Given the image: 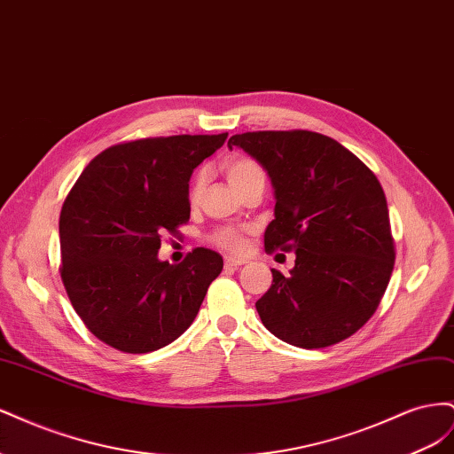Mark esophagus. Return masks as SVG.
<instances>
[{
	"instance_id": "obj_1",
	"label": "esophagus",
	"mask_w": 454,
	"mask_h": 454,
	"mask_svg": "<svg viewBox=\"0 0 454 454\" xmlns=\"http://www.w3.org/2000/svg\"><path fill=\"white\" fill-rule=\"evenodd\" d=\"M246 263V259H239V257H225V267L227 269H239Z\"/></svg>"
}]
</instances>
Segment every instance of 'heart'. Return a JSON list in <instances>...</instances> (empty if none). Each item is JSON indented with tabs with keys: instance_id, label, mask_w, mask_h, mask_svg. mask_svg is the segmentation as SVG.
<instances>
[{
	"instance_id": "b5f03b06",
	"label": "heart",
	"mask_w": 454,
	"mask_h": 454,
	"mask_svg": "<svg viewBox=\"0 0 454 454\" xmlns=\"http://www.w3.org/2000/svg\"><path fill=\"white\" fill-rule=\"evenodd\" d=\"M225 174H227V180L229 184L235 187V191L246 189L248 185H252L254 182L263 180V172H261L259 164L250 159V157H232L225 162L223 167ZM206 182V172L200 170L195 174L193 182H191L189 187V200L191 202H199L200 195H202V187ZM212 244H215L217 248H222L225 252H232V254H239L244 252L246 244H248V237H246V231L244 229H237V227H222L217 229L214 235L210 237Z\"/></svg>"
}]
</instances>
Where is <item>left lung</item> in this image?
Masks as SVG:
<instances>
[{
  "label": "left lung",
  "mask_w": 454,
  "mask_h": 454,
  "mask_svg": "<svg viewBox=\"0 0 454 454\" xmlns=\"http://www.w3.org/2000/svg\"><path fill=\"white\" fill-rule=\"evenodd\" d=\"M227 145L244 149L270 177L277 204L265 252H295L287 277L272 269V286L255 303L261 322L299 348L348 339L375 314L395 259L377 176L310 130L244 132Z\"/></svg>",
  "instance_id": "1"
}]
</instances>
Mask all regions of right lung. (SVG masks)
Instances as JSON below:
<instances>
[{
  "instance_id": "add662e5",
  "label": "right lung",
  "mask_w": 454,
  "mask_h": 454,
  "mask_svg": "<svg viewBox=\"0 0 454 454\" xmlns=\"http://www.w3.org/2000/svg\"><path fill=\"white\" fill-rule=\"evenodd\" d=\"M227 140L180 134L117 144L96 155L60 212V277L92 335L129 354L170 345L193 324L223 259L195 248L160 261L164 232L189 222V180Z\"/></svg>"
}]
</instances>
